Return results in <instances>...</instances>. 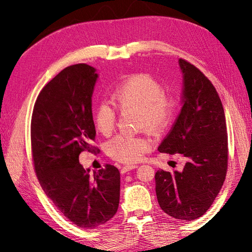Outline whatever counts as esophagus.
<instances>
[{
	"mask_svg": "<svg viewBox=\"0 0 252 252\" xmlns=\"http://www.w3.org/2000/svg\"><path fill=\"white\" fill-rule=\"evenodd\" d=\"M136 168H137L136 164H126V165H123V167L121 168V173H126V172H127V171L134 170Z\"/></svg>",
	"mask_w": 252,
	"mask_h": 252,
	"instance_id": "1",
	"label": "esophagus"
}]
</instances>
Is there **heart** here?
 Masks as SVG:
<instances>
[{
	"mask_svg": "<svg viewBox=\"0 0 252 252\" xmlns=\"http://www.w3.org/2000/svg\"><path fill=\"white\" fill-rule=\"evenodd\" d=\"M111 104L118 110H135L137 126L152 131H161L172 121L175 99L163 92L162 85L148 73H134L126 78L114 89ZM94 125L101 134L109 135L116 125L115 110L107 104L93 107ZM151 148V143L143 136L119 134L106 144V152L117 161L137 162Z\"/></svg>",
	"mask_w": 252,
	"mask_h": 252,
	"instance_id": "obj_1",
	"label": "heart"
}]
</instances>
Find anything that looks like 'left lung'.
I'll use <instances>...</instances> for the list:
<instances>
[{
	"label": "left lung",
	"instance_id": "obj_1",
	"mask_svg": "<svg viewBox=\"0 0 252 252\" xmlns=\"http://www.w3.org/2000/svg\"><path fill=\"white\" fill-rule=\"evenodd\" d=\"M183 107L172 130L158 147L160 153L181 154L182 172L159 170L155 174L160 208L183 221L200 218L215 201L227 172L228 144L222 101L210 80L185 60Z\"/></svg>",
	"mask_w": 252,
	"mask_h": 252
}]
</instances>
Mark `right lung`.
<instances>
[{
  "mask_svg": "<svg viewBox=\"0 0 252 252\" xmlns=\"http://www.w3.org/2000/svg\"><path fill=\"white\" fill-rule=\"evenodd\" d=\"M95 68L77 63L63 69L42 89L31 117V152L42 189L77 226L96 228L116 215L120 172L106 164L89 174L79 155L96 153L92 95Z\"/></svg>",
  "mask_w": 252,
  "mask_h": 252,
  "instance_id": "add662e5",
  "label": "right lung"
}]
</instances>
